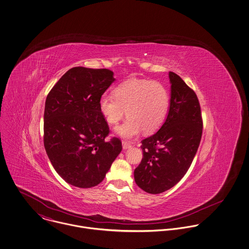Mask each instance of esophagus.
Segmentation results:
<instances>
[{"instance_id":"34e87169","label":"esophagus","mask_w":249,"mask_h":249,"mask_svg":"<svg viewBox=\"0 0 249 249\" xmlns=\"http://www.w3.org/2000/svg\"><path fill=\"white\" fill-rule=\"evenodd\" d=\"M122 146H123V149H124V150L129 149V148H131V147H132L131 143H130V142H128V141H123V142H122Z\"/></svg>"}]
</instances>
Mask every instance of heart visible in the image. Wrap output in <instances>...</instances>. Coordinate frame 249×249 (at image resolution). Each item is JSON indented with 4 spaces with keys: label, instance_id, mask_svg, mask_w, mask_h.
<instances>
[{
    "label": "heart",
    "instance_id": "heart-1",
    "mask_svg": "<svg viewBox=\"0 0 249 249\" xmlns=\"http://www.w3.org/2000/svg\"><path fill=\"white\" fill-rule=\"evenodd\" d=\"M170 107V94L165 86L158 81L130 79L117 85L113 96L104 94L99 99V111L110 125L124 138L136 137L143 130L146 134L158 131L165 122Z\"/></svg>",
    "mask_w": 249,
    "mask_h": 249
}]
</instances>
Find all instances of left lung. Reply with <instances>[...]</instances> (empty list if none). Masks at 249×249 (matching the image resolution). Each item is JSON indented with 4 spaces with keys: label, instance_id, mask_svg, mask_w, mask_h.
I'll use <instances>...</instances> for the list:
<instances>
[{
    "label": "left lung",
    "instance_id": "8db88e82",
    "mask_svg": "<svg viewBox=\"0 0 249 249\" xmlns=\"http://www.w3.org/2000/svg\"><path fill=\"white\" fill-rule=\"evenodd\" d=\"M171 82L170 109L165 122L141 141L143 158L135 169V180L145 192L160 194L175 186L192 164L202 135L197 96L175 72Z\"/></svg>",
    "mask_w": 249,
    "mask_h": 249
}]
</instances>
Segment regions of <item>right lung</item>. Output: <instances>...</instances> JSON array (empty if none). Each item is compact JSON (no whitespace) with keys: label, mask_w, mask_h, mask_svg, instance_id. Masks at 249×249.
I'll return each mask as SVG.
<instances>
[{"label":"right lung","mask_w":249,"mask_h":249,"mask_svg":"<svg viewBox=\"0 0 249 249\" xmlns=\"http://www.w3.org/2000/svg\"><path fill=\"white\" fill-rule=\"evenodd\" d=\"M113 81L108 69L75 67L47 96L45 149L58 175L73 186L99 184L122 150L119 138H106L110 128L99 111V99Z\"/></svg>","instance_id":"1"}]
</instances>
